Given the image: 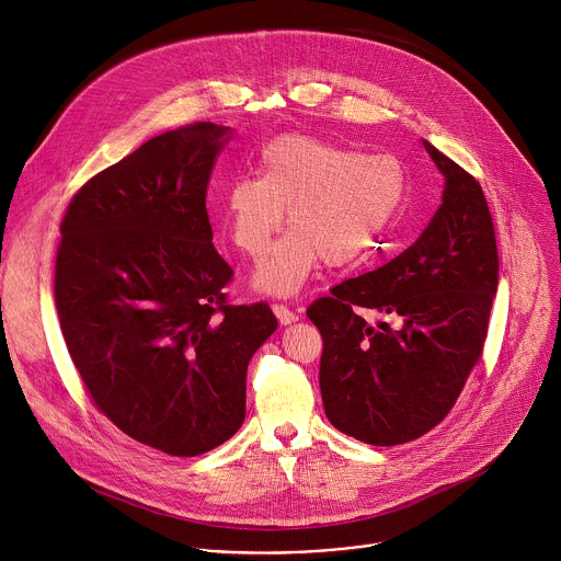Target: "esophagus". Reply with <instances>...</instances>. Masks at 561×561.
<instances>
[{
  "instance_id": "obj_1",
  "label": "esophagus",
  "mask_w": 561,
  "mask_h": 561,
  "mask_svg": "<svg viewBox=\"0 0 561 561\" xmlns=\"http://www.w3.org/2000/svg\"><path fill=\"white\" fill-rule=\"evenodd\" d=\"M273 312H275V317L279 319V324H293V322H297L299 319V314L297 312H293L288 306H284V304H273Z\"/></svg>"
}]
</instances>
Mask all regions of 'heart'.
<instances>
[{"label":"heart","mask_w":561,"mask_h":561,"mask_svg":"<svg viewBox=\"0 0 561 561\" xmlns=\"http://www.w3.org/2000/svg\"><path fill=\"white\" fill-rule=\"evenodd\" d=\"M407 193V173L390 154L312 135H279L260 150L257 178H234L219 215L230 244L260 257L284 221L293 224L255 273L273 295L297 293L327 262L351 266L370 255Z\"/></svg>","instance_id":"heart-1"}]
</instances>
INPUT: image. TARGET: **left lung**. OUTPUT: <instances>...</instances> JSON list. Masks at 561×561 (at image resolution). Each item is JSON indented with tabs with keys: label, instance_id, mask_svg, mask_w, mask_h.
I'll use <instances>...</instances> for the list:
<instances>
[{
	"label": "left lung",
	"instance_id": "8db88e82",
	"mask_svg": "<svg viewBox=\"0 0 561 561\" xmlns=\"http://www.w3.org/2000/svg\"><path fill=\"white\" fill-rule=\"evenodd\" d=\"M424 148L446 184L417 242L306 310L324 342L327 417L373 446L413 442L450 413L482 357L497 293L495 226L482 186L433 144ZM362 309L399 316L400 327L373 330Z\"/></svg>",
	"mask_w": 561,
	"mask_h": 561
}]
</instances>
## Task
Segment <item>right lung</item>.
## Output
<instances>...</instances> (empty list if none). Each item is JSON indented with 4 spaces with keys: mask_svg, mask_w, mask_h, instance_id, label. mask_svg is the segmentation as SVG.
Wrapping results in <instances>:
<instances>
[{
    "mask_svg": "<svg viewBox=\"0 0 561 561\" xmlns=\"http://www.w3.org/2000/svg\"><path fill=\"white\" fill-rule=\"evenodd\" d=\"M230 128L195 122L79 188L61 219L55 306L102 415L139 444L195 457L247 417V370L275 333L266 301L228 304L206 191Z\"/></svg>",
    "mask_w": 561,
    "mask_h": 561,
    "instance_id": "1",
    "label": "right lung"
}]
</instances>
